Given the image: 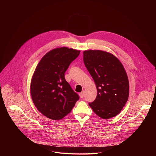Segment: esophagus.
<instances>
[{"label": "esophagus", "mask_w": 156, "mask_h": 156, "mask_svg": "<svg viewBox=\"0 0 156 156\" xmlns=\"http://www.w3.org/2000/svg\"><path fill=\"white\" fill-rule=\"evenodd\" d=\"M79 96L81 98H83V97H84V91H82L81 93H80L79 94Z\"/></svg>", "instance_id": "esophagus-1"}]
</instances>
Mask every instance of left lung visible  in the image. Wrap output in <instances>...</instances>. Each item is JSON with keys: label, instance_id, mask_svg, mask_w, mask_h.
I'll list each match as a JSON object with an SVG mask.
<instances>
[{"label": "left lung", "instance_id": "obj_1", "mask_svg": "<svg viewBox=\"0 0 156 156\" xmlns=\"http://www.w3.org/2000/svg\"><path fill=\"white\" fill-rule=\"evenodd\" d=\"M83 61L98 91L96 99L89 105L103 119L115 117L129 96V82L123 65L113 54L100 50L84 51Z\"/></svg>", "mask_w": 156, "mask_h": 156}]
</instances>
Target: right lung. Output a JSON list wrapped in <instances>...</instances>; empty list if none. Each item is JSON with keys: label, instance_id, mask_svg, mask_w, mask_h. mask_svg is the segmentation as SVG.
<instances>
[{"label": "right lung", "instance_id": "add662e5", "mask_svg": "<svg viewBox=\"0 0 156 156\" xmlns=\"http://www.w3.org/2000/svg\"><path fill=\"white\" fill-rule=\"evenodd\" d=\"M80 51L66 47L54 49L39 61L32 76L30 93L33 103L46 117L60 120L69 114L78 95L65 79V73Z\"/></svg>", "mask_w": 156, "mask_h": 156}]
</instances>
